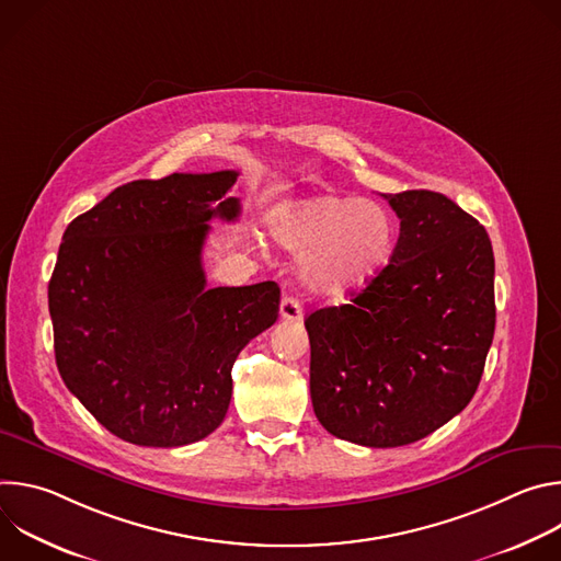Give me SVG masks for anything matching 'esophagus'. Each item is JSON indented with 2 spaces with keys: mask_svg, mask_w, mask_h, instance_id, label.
<instances>
[{
  "mask_svg": "<svg viewBox=\"0 0 561 561\" xmlns=\"http://www.w3.org/2000/svg\"><path fill=\"white\" fill-rule=\"evenodd\" d=\"M279 314H282V319H288V322H299L301 314H304V308H301L297 297L286 295L279 304Z\"/></svg>",
  "mask_w": 561,
  "mask_h": 561,
  "instance_id": "1",
  "label": "esophagus"
}]
</instances>
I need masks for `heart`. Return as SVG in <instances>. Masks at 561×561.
I'll return each instance as SVG.
<instances>
[{
	"label": "heart",
	"mask_w": 561,
	"mask_h": 561,
	"mask_svg": "<svg viewBox=\"0 0 561 561\" xmlns=\"http://www.w3.org/2000/svg\"><path fill=\"white\" fill-rule=\"evenodd\" d=\"M275 242L301 255V284L324 297H344L375 279L397 244L392 213L351 195H312L279 206L271 217Z\"/></svg>",
	"instance_id": "heart-1"
}]
</instances>
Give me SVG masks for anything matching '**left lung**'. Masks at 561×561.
I'll return each mask as SVG.
<instances>
[{"label": "left lung", "mask_w": 561, "mask_h": 561, "mask_svg": "<svg viewBox=\"0 0 561 561\" xmlns=\"http://www.w3.org/2000/svg\"><path fill=\"white\" fill-rule=\"evenodd\" d=\"M383 197L399 217L390 264L304 322L319 424L370 448L413 444L461 413L495 333L486 228L442 193Z\"/></svg>", "instance_id": "8db88e82"}]
</instances>
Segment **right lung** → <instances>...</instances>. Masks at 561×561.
I'll return each mask as SVG.
<instances>
[{"label": "right lung", "mask_w": 561, "mask_h": 561, "mask_svg": "<svg viewBox=\"0 0 561 561\" xmlns=\"http://www.w3.org/2000/svg\"><path fill=\"white\" fill-rule=\"evenodd\" d=\"M234 171L137 180L75 217L48 284L55 362L113 435L175 448L226 417L232 364L279 312V286L206 288L202 249L234 221Z\"/></svg>", "instance_id": "right-lung-1"}]
</instances>
